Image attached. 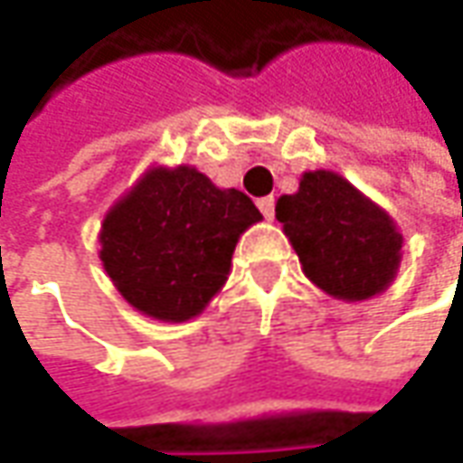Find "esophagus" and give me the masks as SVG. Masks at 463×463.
Wrapping results in <instances>:
<instances>
[{"instance_id": "esophagus-1", "label": "esophagus", "mask_w": 463, "mask_h": 463, "mask_svg": "<svg viewBox=\"0 0 463 463\" xmlns=\"http://www.w3.org/2000/svg\"><path fill=\"white\" fill-rule=\"evenodd\" d=\"M258 208L262 211V216L270 222V219L276 216V198H273V195H268V198H260Z\"/></svg>"}]
</instances>
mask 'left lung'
Returning <instances> with one entry per match:
<instances>
[{"label":"left lung","instance_id":"obj_1","mask_svg":"<svg viewBox=\"0 0 463 463\" xmlns=\"http://www.w3.org/2000/svg\"><path fill=\"white\" fill-rule=\"evenodd\" d=\"M276 219L307 278L335 298L382 294L400 270L397 223L337 172H304L298 193L278 198Z\"/></svg>","mask_w":463,"mask_h":463}]
</instances>
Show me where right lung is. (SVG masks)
I'll use <instances>...</instances> for the list:
<instances>
[{
  "instance_id": "obj_1",
  "label": "right lung",
  "mask_w": 463,
  "mask_h": 463,
  "mask_svg": "<svg viewBox=\"0 0 463 463\" xmlns=\"http://www.w3.org/2000/svg\"><path fill=\"white\" fill-rule=\"evenodd\" d=\"M260 219L241 190L195 167H152L108 211L99 260L134 309L187 322L222 291L237 241Z\"/></svg>"
}]
</instances>
